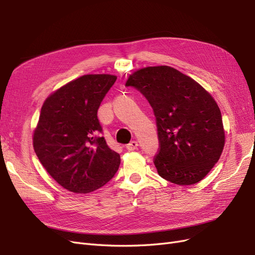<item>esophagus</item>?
Returning <instances> with one entry per match:
<instances>
[{
    "label": "esophagus",
    "instance_id": "34e87169",
    "mask_svg": "<svg viewBox=\"0 0 255 255\" xmlns=\"http://www.w3.org/2000/svg\"><path fill=\"white\" fill-rule=\"evenodd\" d=\"M137 146H138V142L133 140V141H130L128 144H127V149L128 151H134L137 149Z\"/></svg>",
    "mask_w": 255,
    "mask_h": 255
}]
</instances>
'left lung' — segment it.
I'll return each instance as SVG.
<instances>
[{"mask_svg": "<svg viewBox=\"0 0 255 255\" xmlns=\"http://www.w3.org/2000/svg\"><path fill=\"white\" fill-rule=\"evenodd\" d=\"M127 86L148 100L156 118L158 174L177 184L204 179L225 146V129L213 97L189 76L169 66L146 67L129 75Z\"/></svg>", "mask_w": 255, "mask_h": 255, "instance_id": "8db88e82", "label": "left lung"}]
</instances>
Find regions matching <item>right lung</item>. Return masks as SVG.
<instances>
[{"mask_svg": "<svg viewBox=\"0 0 255 255\" xmlns=\"http://www.w3.org/2000/svg\"><path fill=\"white\" fill-rule=\"evenodd\" d=\"M117 76L87 74L45 100L34 132L37 157L60 186L87 194L110 182L120 155L100 137L98 110Z\"/></svg>", "mask_w": 255, "mask_h": 255, "instance_id": "add662e5", "label": "right lung"}]
</instances>
